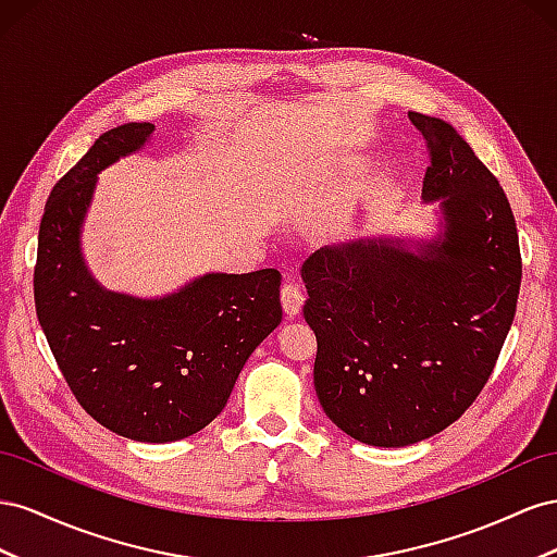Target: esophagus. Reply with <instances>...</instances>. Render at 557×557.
Listing matches in <instances>:
<instances>
[{
  "label": "esophagus",
  "mask_w": 557,
  "mask_h": 557,
  "mask_svg": "<svg viewBox=\"0 0 557 557\" xmlns=\"http://www.w3.org/2000/svg\"><path fill=\"white\" fill-rule=\"evenodd\" d=\"M280 300H282V310L287 317H296L304 308V292L298 289V284L294 282H284L282 289H280Z\"/></svg>",
  "instance_id": "esophagus-1"
}]
</instances>
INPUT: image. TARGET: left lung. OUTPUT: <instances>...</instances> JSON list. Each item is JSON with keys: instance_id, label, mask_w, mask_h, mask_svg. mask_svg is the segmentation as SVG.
Returning <instances> with one entry per match:
<instances>
[{"instance_id": "left-lung-1", "label": "left lung", "mask_w": 557, "mask_h": 557, "mask_svg": "<svg viewBox=\"0 0 557 557\" xmlns=\"http://www.w3.org/2000/svg\"><path fill=\"white\" fill-rule=\"evenodd\" d=\"M426 139L436 240L317 249L304 263L314 392L329 420L377 448L450 426L475 401L513 324L522 261L511 205L450 123L410 111Z\"/></svg>"}]
</instances>
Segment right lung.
Listing matches in <instances>:
<instances>
[{
    "label": "right lung",
    "mask_w": 557,
    "mask_h": 557,
    "mask_svg": "<svg viewBox=\"0 0 557 557\" xmlns=\"http://www.w3.org/2000/svg\"><path fill=\"white\" fill-rule=\"evenodd\" d=\"M156 125L125 123L46 200L35 306L58 369L92 420L133 441H180L224 410L245 361L282 322L280 273H210L163 298L107 292L82 257L98 172L145 147Z\"/></svg>",
    "instance_id": "obj_1"
}]
</instances>
